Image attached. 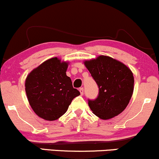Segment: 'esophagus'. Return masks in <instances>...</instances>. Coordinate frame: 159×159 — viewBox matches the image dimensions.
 Returning <instances> with one entry per match:
<instances>
[{"label":"esophagus","mask_w":159,"mask_h":159,"mask_svg":"<svg viewBox=\"0 0 159 159\" xmlns=\"http://www.w3.org/2000/svg\"><path fill=\"white\" fill-rule=\"evenodd\" d=\"M80 94H81V95H83V93H84V89H83V88H80Z\"/></svg>","instance_id":"obj_1"}]
</instances>
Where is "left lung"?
<instances>
[{"mask_svg":"<svg viewBox=\"0 0 159 159\" xmlns=\"http://www.w3.org/2000/svg\"><path fill=\"white\" fill-rule=\"evenodd\" d=\"M84 64L99 89L98 97L95 100L89 99L93 114L102 120L120 114L134 93L132 71L120 61L105 55L85 61Z\"/></svg>","mask_w":159,"mask_h":159,"instance_id":"8db88e82","label":"left lung"}]
</instances>
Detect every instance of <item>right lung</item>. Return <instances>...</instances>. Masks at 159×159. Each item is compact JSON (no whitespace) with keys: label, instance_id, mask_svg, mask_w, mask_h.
Wrapping results in <instances>:
<instances>
[{"label":"right lung","instance_id":"obj_1","mask_svg":"<svg viewBox=\"0 0 159 159\" xmlns=\"http://www.w3.org/2000/svg\"><path fill=\"white\" fill-rule=\"evenodd\" d=\"M68 62L57 57L47 60L25 79L27 98L39 117L55 120L66 113L74 98L80 95L66 72Z\"/></svg>","mask_w":159,"mask_h":159}]
</instances>
